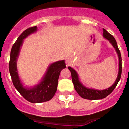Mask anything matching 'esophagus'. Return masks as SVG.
<instances>
[{"label": "esophagus", "instance_id": "esophagus-1", "mask_svg": "<svg viewBox=\"0 0 129 129\" xmlns=\"http://www.w3.org/2000/svg\"><path fill=\"white\" fill-rule=\"evenodd\" d=\"M71 60L69 58H66V66H69L70 64H71Z\"/></svg>", "mask_w": 129, "mask_h": 129}]
</instances>
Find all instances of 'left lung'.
<instances>
[{
	"mask_svg": "<svg viewBox=\"0 0 129 129\" xmlns=\"http://www.w3.org/2000/svg\"><path fill=\"white\" fill-rule=\"evenodd\" d=\"M103 37L105 39L109 40V42L114 47L117 54L118 57H119V72H118L117 77L115 82L112 85H111L108 89L104 90H97L87 87L80 82L77 72L71 67H68V69L71 73L72 80L73 84H74V89L80 97L85 99L98 100L106 97L107 96L110 94L114 89L116 87L121 77V74H122V57H121L120 52L118 48L116 40H115V38L111 34H110L109 32H107L104 28H103Z\"/></svg>",
	"mask_w": 129,
	"mask_h": 129,
	"instance_id": "left-lung-1",
	"label": "left lung"
}]
</instances>
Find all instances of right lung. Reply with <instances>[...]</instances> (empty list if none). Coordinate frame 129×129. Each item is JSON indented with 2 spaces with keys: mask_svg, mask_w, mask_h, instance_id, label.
<instances>
[{
  "mask_svg": "<svg viewBox=\"0 0 129 129\" xmlns=\"http://www.w3.org/2000/svg\"><path fill=\"white\" fill-rule=\"evenodd\" d=\"M37 31L36 26L24 31L14 44L10 52L9 72L15 89L27 101L32 103H40L51 99L57 89L58 80L61 71L66 68L65 60H60L49 65L40 82L33 87L24 86L19 75L17 60L20 54L24 40Z\"/></svg>",
  "mask_w": 129,
  "mask_h": 129,
  "instance_id": "obj_1",
  "label": "right lung"
}]
</instances>
